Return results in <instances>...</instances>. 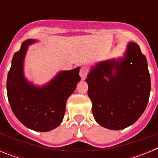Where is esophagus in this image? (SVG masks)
<instances>
[{
	"label": "esophagus",
	"mask_w": 158,
	"mask_h": 158,
	"mask_svg": "<svg viewBox=\"0 0 158 158\" xmlns=\"http://www.w3.org/2000/svg\"><path fill=\"white\" fill-rule=\"evenodd\" d=\"M88 73H89V69H88L87 67L82 66L80 69L79 74H80L81 77L82 79H85L86 77H87Z\"/></svg>",
	"instance_id": "esophagus-1"
}]
</instances>
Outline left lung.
<instances>
[{"label":"left lung","instance_id":"1","mask_svg":"<svg viewBox=\"0 0 158 158\" xmlns=\"http://www.w3.org/2000/svg\"><path fill=\"white\" fill-rule=\"evenodd\" d=\"M85 81L95 120L107 129L131 126L147 106L150 93L147 60L133 42L127 45L123 58L100 62Z\"/></svg>","mask_w":158,"mask_h":158}]
</instances>
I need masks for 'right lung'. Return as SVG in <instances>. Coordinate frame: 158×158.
Returning <instances> with one entry per match:
<instances>
[{
  "label": "right lung",
  "mask_w": 158,
  "mask_h": 158,
  "mask_svg": "<svg viewBox=\"0 0 158 158\" xmlns=\"http://www.w3.org/2000/svg\"><path fill=\"white\" fill-rule=\"evenodd\" d=\"M27 40L14 54L7 77V95L12 112L29 129L47 132L58 127L65 112L67 99L81 80L77 67L58 73L42 87L33 85L23 75V60L27 47L35 43Z\"/></svg>",
  "instance_id": "1"
}]
</instances>
